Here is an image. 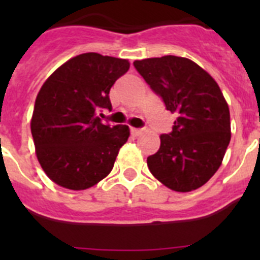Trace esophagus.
<instances>
[{
  "mask_svg": "<svg viewBox=\"0 0 260 260\" xmlns=\"http://www.w3.org/2000/svg\"><path fill=\"white\" fill-rule=\"evenodd\" d=\"M132 134L134 135V137H138V135H141L142 134V128L132 127Z\"/></svg>",
  "mask_w": 260,
  "mask_h": 260,
  "instance_id": "34e87169",
  "label": "esophagus"
}]
</instances>
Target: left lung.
<instances>
[{
    "mask_svg": "<svg viewBox=\"0 0 260 260\" xmlns=\"http://www.w3.org/2000/svg\"><path fill=\"white\" fill-rule=\"evenodd\" d=\"M134 66L177 114L172 133L160 135V148L147 157L148 169L174 191L199 189L217 172L231 142L229 107L219 84L185 57L137 59Z\"/></svg>",
    "mask_w": 260,
    "mask_h": 260,
    "instance_id": "8db88e82",
    "label": "left lung"
}]
</instances>
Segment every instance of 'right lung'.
<instances>
[{
  "label": "right lung",
  "mask_w": 260,
  "mask_h": 260,
  "mask_svg": "<svg viewBox=\"0 0 260 260\" xmlns=\"http://www.w3.org/2000/svg\"><path fill=\"white\" fill-rule=\"evenodd\" d=\"M128 68L127 59L83 53L59 66L41 86L31 133L43 171L61 187L89 189L113 169L130 130L104 125L99 114L112 109L110 88Z\"/></svg>",
  "instance_id": "add662e5"
}]
</instances>
